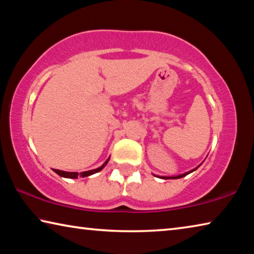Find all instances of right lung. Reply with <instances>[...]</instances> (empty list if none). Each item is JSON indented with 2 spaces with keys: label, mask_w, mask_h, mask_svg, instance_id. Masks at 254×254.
Returning <instances> with one entry per match:
<instances>
[{
  "label": "right lung",
  "mask_w": 254,
  "mask_h": 254,
  "mask_svg": "<svg viewBox=\"0 0 254 254\" xmlns=\"http://www.w3.org/2000/svg\"><path fill=\"white\" fill-rule=\"evenodd\" d=\"M106 163H107V161L103 163V165L100 167V168L94 169V170H89V171H85V173H83L81 175H83V177H85V176H89V175H92V174L97 173V171H101L106 166ZM58 175L63 176V177H67V178H77V177H78V173H67V171H59Z\"/></svg>",
  "instance_id": "add662e5"
}]
</instances>
